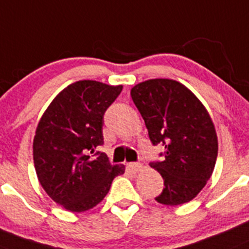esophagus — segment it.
I'll return each mask as SVG.
<instances>
[{
  "label": "esophagus",
  "instance_id": "esophagus-1",
  "mask_svg": "<svg viewBox=\"0 0 249 249\" xmlns=\"http://www.w3.org/2000/svg\"><path fill=\"white\" fill-rule=\"evenodd\" d=\"M128 167H129V169H131V171H133V172H138L139 170H141L142 167H143V164H142V162H139V161H136V162H129V164H128Z\"/></svg>",
  "mask_w": 249,
  "mask_h": 249
}]
</instances>
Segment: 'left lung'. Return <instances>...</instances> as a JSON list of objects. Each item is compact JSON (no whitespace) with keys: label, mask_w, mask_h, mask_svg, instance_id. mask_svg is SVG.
Masks as SVG:
<instances>
[{"label":"left lung","mask_w":249,"mask_h":249,"mask_svg":"<svg viewBox=\"0 0 249 249\" xmlns=\"http://www.w3.org/2000/svg\"><path fill=\"white\" fill-rule=\"evenodd\" d=\"M153 145L165 146L162 160L151 161L164 178L155 200L179 205L193 199L207 184L217 156V137L209 113L183 84L150 79L131 90Z\"/></svg>","instance_id":"8db88e82"}]
</instances>
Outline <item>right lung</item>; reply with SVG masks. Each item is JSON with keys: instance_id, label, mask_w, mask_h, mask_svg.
<instances>
[{"instance_id": "1", "label": "right lung", "mask_w": 249, "mask_h": 249, "mask_svg": "<svg viewBox=\"0 0 249 249\" xmlns=\"http://www.w3.org/2000/svg\"><path fill=\"white\" fill-rule=\"evenodd\" d=\"M122 85L79 80L56 96L42 115L33 143L40 184L52 200L73 213L95 207L123 165H111L104 144V115Z\"/></svg>"}]
</instances>
